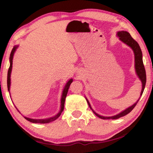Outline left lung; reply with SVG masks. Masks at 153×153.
I'll return each mask as SVG.
<instances>
[{
	"instance_id": "1",
	"label": "left lung",
	"mask_w": 153,
	"mask_h": 153,
	"mask_svg": "<svg viewBox=\"0 0 153 153\" xmlns=\"http://www.w3.org/2000/svg\"><path fill=\"white\" fill-rule=\"evenodd\" d=\"M117 35L119 38H120V40L121 41H122L123 43H125L126 45L129 46L131 49H132L134 53V58H135V69H136V71L137 74V76H138L139 79H140V81L142 82V91L140 93V97L142 95V93L144 92V88H145V85H146V71H145V68L143 64V61H142V51L140 49V47L138 45V43L136 42L135 40L133 39V38L131 37V35L129 34V33L128 32H126V31H120V32H118L117 33ZM140 98H138V100H137L136 103H134L133 105H131V107H128V108H126V110L123 111L122 112H121L120 113L117 114V115L112 116V117H104V116H101L100 115H98L97 113L94 111V110L92 109L91 106L90 105V102H88V100H87V98H86V101L88 104L90 108H91L92 111H93L96 115L100 119H102V120H116V119H119L121 117H123V116L126 115L127 114H128L129 113H130L131 111L133 110V108L136 107V105L138 102L139 101Z\"/></svg>"
}]
</instances>
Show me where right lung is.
<instances>
[{
	"label": "right lung",
	"mask_w": 153,
	"mask_h": 153,
	"mask_svg": "<svg viewBox=\"0 0 153 153\" xmlns=\"http://www.w3.org/2000/svg\"><path fill=\"white\" fill-rule=\"evenodd\" d=\"M18 46H15L12 49L11 55H10V58H9V61H10V66L8 70V74H7V88H8V90L9 91L10 90V85H11V70H12V65H13V55L15 51L17 48ZM73 82V79H70L69 80L67 83L66 84L65 86L64 87V89L63 90V93H62L61 95V108L59 112L56 114V115L53 116V117H50V118H47V119H42V120H34V119H31V118H28L26 117H24L25 120L30 121L32 123H48L52 122V121L56 120L59 116L61 115V113L63 112V111L64 109V105H65V98L67 94V92H68L69 88L70 86V84H71V82ZM10 93V92H9ZM18 111V110H17Z\"/></svg>",
	"instance_id": "obj_1"
}]
</instances>
